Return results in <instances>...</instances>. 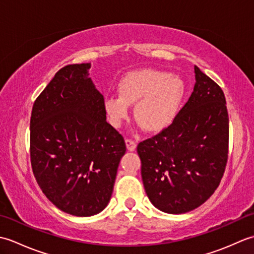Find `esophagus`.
Segmentation results:
<instances>
[{"label": "esophagus", "instance_id": "obj_1", "mask_svg": "<svg viewBox=\"0 0 254 254\" xmlns=\"http://www.w3.org/2000/svg\"><path fill=\"white\" fill-rule=\"evenodd\" d=\"M126 144H127V148L130 150V152H134V150H135V148H136V143L134 142V141H132V139H128V138H127L126 139Z\"/></svg>", "mask_w": 254, "mask_h": 254}]
</instances>
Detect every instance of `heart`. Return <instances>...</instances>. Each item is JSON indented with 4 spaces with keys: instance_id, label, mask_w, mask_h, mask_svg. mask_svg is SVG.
Returning <instances> with one entry per match:
<instances>
[{
    "instance_id": "obj_1",
    "label": "heart",
    "mask_w": 254,
    "mask_h": 254,
    "mask_svg": "<svg viewBox=\"0 0 254 254\" xmlns=\"http://www.w3.org/2000/svg\"><path fill=\"white\" fill-rule=\"evenodd\" d=\"M186 96L182 78L157 69H137L127 73L118 84V95L104 100L108 121L120 127L126 121L130 106L134 117L147 132H159L172 123Z\"/></svg>"
}]
</instances>
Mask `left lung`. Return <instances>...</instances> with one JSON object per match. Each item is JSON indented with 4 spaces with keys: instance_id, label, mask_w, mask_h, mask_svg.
<instances>
[{
    "instance_id": "1",
    "label": "left lung",
    "mask_w": 254,
    "mask_h": 254,
    "mask_svg": "<svg viewBox=\"0 0 254 254\" xmlns=\"http://www.w3.org/2000/svg\"><path fill=\"white\" fill-rule=\"evenodd\" d=\"M195 85L175 120L137 145L145 192L156 208L183 214L206 202L228 157L229 119L222 88L196 65Z\"/></svg>"
}]
</instances>
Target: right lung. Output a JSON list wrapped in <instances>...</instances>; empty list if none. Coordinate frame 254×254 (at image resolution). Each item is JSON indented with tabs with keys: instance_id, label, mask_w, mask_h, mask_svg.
Listing matches in <instances>:
<instances>
[{
	"instance_id": "obj_1",
	"label": "right lung",
	"mask_w": 254,
	"mask_h": 254,
	"mask_svg": "<svg viewBox=\"0 0 254 254\" xmlns=\"http://www.w3.org/2000/svg\"><path fill=\"white\" fill-rule=\"evenodd\" d=\"M90 63L59 71L36 99L30 160L36 180L62 212L93 216L109 203L126 143L109 123Z\"/></svg>"
}]
</instances>
